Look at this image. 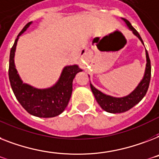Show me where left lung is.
Here are the masks:
<instances>
[{"instance_id": "1", "label": "left lung", "mask_w": 159, "mask_h": 159, "mask_svg": "<svg viewBox=\"0 0 159 159\" xmlns=\"http://www.w3.org/2000/svg\"><path fill=\"white\" fill-rule=\"evenodd\" d=\"M121 19L124 22L126 27L129 28V30H131L132 33L135 37H137L141 42V43L144 45L141 37L138 33L137 31L131 26L130 22L123 18H121ZM145 55H146V66H145L144 76L137 85V86L127 95H125L122 97H114L112 95H106V94L99 91L98 89H96L93 86L92 84L90 83L91 91L94 94L95 100L98 104H100L102 109L111 113H124L126 111L131 109V108H133L135 104H137L144 97V95L148 91V88H149L151 77L150 59H149V54L146 50H145Z\"/></svg>"}]
</instances>
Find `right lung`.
Listing matches in <instances>:
<instances>
[{"label":"right lung","mask_w":159,"mask_h":159,"mask_svg":"<svg viewBox=\"0 0 159 159\" xmlns=\"http://www.w3.org/2000/svg\"><path fill=\"white\" fill-rule=\"evenodd\" d=\"M32 24L33 22L26 24L18 35L10 50L9 66L10 86L18 101L28 113L36 117H53L61 114L66 109L73 91V79L82 69L77 64L64 67L57 82L47 88H37L24 83L15 68V56L19 37Z\"/></svg>","instance_id":"1"}]
</instances>
